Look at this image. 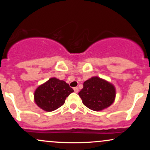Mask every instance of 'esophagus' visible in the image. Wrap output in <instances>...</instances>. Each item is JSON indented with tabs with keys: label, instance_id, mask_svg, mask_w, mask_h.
<instances>
[{
	"label": "esophagus",
	"instance_id": "obj_1",
	"mask_svg": "<svg viewBox=\"0 0 150 150\" xmlns=\"http://www.w3.org/2000/svg\"><path fill=\"white\" fill-rule=\"evenodd\" d=\"M73 89H74V91H75V92H76V93L78 92V91H79V89H78V87H74Z\"/></svg>",
	"mask_w": 150,
	"mask_h": 150
}]
</instances>
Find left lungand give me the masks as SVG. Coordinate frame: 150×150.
<instances>
[{
    "instance_id": "left-lung-1",
    "label": "left lung",
    "mask_w": 150,
    "mask_h": 150,
    "mask_svg": "<svg viewBox=\"0 0 150 150\" xmlns=\"http://www.w3.org/2000/svg\"><path fill=\"white\" fill-rule=\"evenodd\" d=\"M116 88L111 82L95 76L86 80L78 93L82 103L89 109L102 111L114 102Z\"/></svg>"
}]
</instances>
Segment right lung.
<instances>
[{
  "instance_id": "1",
  "label": "right lung",
  "mask_w": 150,
  "mask_h": 150,
  "mask_svg": "<svg viewBox=\"0 0 150 150\" xmlns=\"http://www.w3.org/2000/svg\"><path fill=\"white\" fill-rule=\"evenodd\" d=\"M73 92L65 81L51 77L36 89L34 102L44 111L50 112L63 106L66 97Z\"/></svg>"
}]
</instances>
